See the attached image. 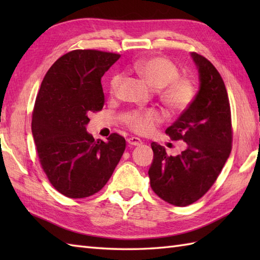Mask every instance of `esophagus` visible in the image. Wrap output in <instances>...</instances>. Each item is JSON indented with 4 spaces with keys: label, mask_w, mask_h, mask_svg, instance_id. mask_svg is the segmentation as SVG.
Wrapping results in <instances>:
<instances>
[{
    "label": "esophagus",
    "mask_w": 260,
    "mask_h": 260,
    "mask_svg": "<svg viewBox=\"0 0 260 260\" xmlns=\"http://www.w3.org/2000/svg\"><path fill=\"white\" fill-rule=\"evenodd\" d=\"M127 143H128V145L131 146H139L142 144V141L139 137H129V139H127Z\"/></svg>",
    "instance_id": "esophagus-1"
}]
</instances>
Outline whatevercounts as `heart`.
Returning a JSON list of instances; mask_svg holds the SVG:
<instances>
[{
	"label": "heart",
	"mask_w": 260,
	"mask_h": 260,
	"mask_svg": "<svg viewBox=\"0 0 260 260\" xmlns=\"http://www.w3.org/2000/svg\"><path fill=\"white\" fill-rule=\"evenodd\" d=\"M133 69L146 84L157 89L156 93L165 109L170 114H181L191 107L196 101L198 87L191 77H181L180 69L172 60L155 56L137 61ZM123 80L121 75H115L110 79V92L117 93ZM124 124L140 135L153 133L162 121V115L157 110H133L123 117Z\"/></svg>",
	"instance_id": "b5f03b06"
}]
</instances>
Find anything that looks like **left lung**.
<instances>
[{
    "label": "left lung",
    "mask_w": 260,
    "mask_h": 260,
    "mask_svg": "<svg viewBox=\"0 0 260 260\" xmlns=\"http://www.w3.org/2000/svg\"><path fill=\"white\" fill-rule=\"evenodd\" d=\"M200 89L191 107L165 133L186 143L185 151L169 156L153 142V163L148 170L151 187L170 204L185 207L209 191L221 172L233 147V126L227 89L219 71L201 54L192 52Z\"/></svg>",
    "instance_id": "1"
}]
</instances>
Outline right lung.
<instances>
[{
  "instance_id": "right-lung-1",
  "label": "right lung",
  "mask_w": 260,
  "mask_h": 260,
  "mask_svg": "<svg viewBox=\"0 0 260 260\" xmlns=\"http://www.w3.org/2000/svg\"><path fill=\"white\" fill-rule=\"evenodd\" d=\"M120 54L74 50L48 70L36 98L32 135L41 167L52 186L71 199L101 191L123 155L126 142L117 133L106 142L87 133L89 115L102 110L101 79Z\"/></svg>"
}]
</instances>
